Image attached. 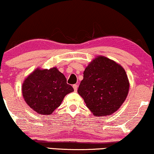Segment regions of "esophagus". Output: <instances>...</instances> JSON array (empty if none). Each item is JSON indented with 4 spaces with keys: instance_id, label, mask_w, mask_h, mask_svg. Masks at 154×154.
Wrapping results in <instances>:
<instances>
[{
    "instance_id": "34e87169",
    "label": "esophagus",
    "mask_w": 154,
    "mask_h": 154,
    "mask_svg": "<svg viewBox=\"0 0 154 154\" xmlns=\"http://www.w3.org/2000/svg\"><path fill=\"white\" fill-rule=\"evenodd\" d=\"M73 90H74L75 92H76L77 91V88H78V85L76 84H74L73 85Z\"/></svg>"
}]
</instances>
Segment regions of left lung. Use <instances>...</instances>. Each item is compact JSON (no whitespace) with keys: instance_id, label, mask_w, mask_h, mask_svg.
I'll return each instance as SVG.
<instances>
[{"instance_id":"obj_1","label":"left lung","mask_w":154,"mask_h":154,"mask_svg":"<svg viewBox=\"0 0 154 154\" xmlns=\"http://www.w3.org/2000/svg\"><path fill=\"white\" fill-rule=\"evenodd\" d=\"M125 70L103 56L94 60L83 72L78 93L94 115H108L120 108L128 95Z\"/></svg>"}]
</instances>
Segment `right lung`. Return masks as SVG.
Here are the masks:
<instances>
[{
    "mask_svg": "<svg viewBox=\"0 0 154 154\" xmlns=\"http://www.w3.org/2000/svg\"><path fill=\"white\" fill-rule=\"evenodd\" d=\"M73 88L56 68L39 69L30 74L22 86L23 97L29 106L40 115H51L60 106Z\"/></svg>",
    "mask_w": 154,
    "mask_h": 154,
    "instance_id": "obj_1",
    "label": "right lung"
}]
</instances>
